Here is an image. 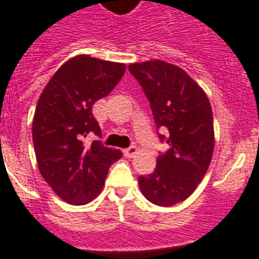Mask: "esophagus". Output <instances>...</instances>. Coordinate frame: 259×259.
<instances>
[{"mask_svg":"<svg viewBox=\"0 0 259 259\" xmlns=\"http://www.w3.org/2000/svg\"><path fill=\"white\" fill-rule=\"evenodd\" d=\"M137 153V148L136 146H130V148H127V149H123V154H125L126 157H133L134 154Z\"/></svg>","mask_w":259,"mask_h":259,"instance_id":"34e87169","label":"esophagus"}]
</instances>
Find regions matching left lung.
<instances>
[{"instance_id": "1", "label": "left lung", "mask_w": 259, "mask_h": 259, "mask_svg": "<svg viewBox=\"0 0 259 259\" xmlns=\"http://www.w3.org/2000/svg\"><path fill=\"white\" fill-rule=\"evenodd\" d=\"M129 70L149 99L157 127L169 132V149L158 156L153 172L138 177L140 189L150 203L170 207L191 196L208 169L215 146L212 109L180 67L156 59L132 63Z\"/></svg>"}]
</instances>
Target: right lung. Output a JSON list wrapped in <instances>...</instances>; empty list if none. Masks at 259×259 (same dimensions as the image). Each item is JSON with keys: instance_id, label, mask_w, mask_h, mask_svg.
<instances>
[{"instance_id": "right-lung-1", "label": "right lung", "mask_w": 259, "mask_h": 259, "mask_svg": "<svg viewBox=\"0 0 259 259\" xmlns=\"http://www.w3.org/2000/svg\"><path fill=\"white\" fill-rule=\"evenodd\" d=\"M125 71L123 63L78 55L55 72L38 98L32 123L38 170L66 203L94 200L110 165L121 158V150L101 141L84 146L83 140L90 134L101 137L93 106L111 93Z\"/></svg>"}]
</instances>
